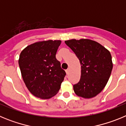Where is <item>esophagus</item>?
I'll use <instances>...</instances> for the list:
<instances>
[{
    "label": "esophagus",
    "mask_w": 126,
    "mask_h": 126,
    "mask_svg": "<svg viewBox=\"0 0 126 126\" xmlns=\"http://www.w3.org/2000/svg\"><path fill=\"white\" fill-rule=\"evenodd\" d=\"M65 73H66L67 75H68V74H69V69H67L65 71Z\"/></svg>",
    "instance_id": "1"
}]
</instances>
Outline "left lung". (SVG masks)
<instances>
[{
    "instance_id": "obj_1",
    "label": "left lung",
    "mask_w": 126,
    "mask_h": 126,
    "mask_svg": "<svg viewBox=\"0 0 126 126\" xmlns=\"http://www.w3.org/2000/svg\"><path fill=\"white\" fill-rule=\"evenodd\" d=\"M65 43L74 52L81 64V78L73 86L76 95L92 98L106 86L112 73V55L106 48L90 39H71Z\"/></svg>"
}]
</instances>
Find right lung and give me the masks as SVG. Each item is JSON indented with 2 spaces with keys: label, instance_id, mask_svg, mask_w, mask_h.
I'll list each match as a JSON object with an SVG mask.
<instances>
[{
  "label": "right lung",
  "instance_id": "1",
  "mask_svg": "<svg viewBox=\"0 0 126 126\" xmlns=\"http://www.w3.org/2000/svg\"><path fill=\"white\" fill-rule=\"evenodd\" d=\"M61 40L40 41L28 45L19 58L22 78L30 92L36 97L49 99L61 88L65 72L55 57Z\"/></svg>",
  "mask_w": 126,
  "mask_h": 126
}]
</instances>
